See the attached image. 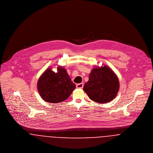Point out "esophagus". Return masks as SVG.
I'll use <instances>...</instances> for the list:
<instances>
[{
    "mask_svg": "<svg viewBox=\"0 0 153 153\" xmlns=\"http://www.w3.org/2000/svg\"><path fill=\"white\" fill-rule=\"evenodd\" d=\"M83 83H79V84H77L76 85V87L77 88H82L83 87Z\"/></svg>",
    "mask_w": 153,
    "mask_h": 153,
    "instance_id": "34e87169",
    "label": "esophagus"
}]
</instances>
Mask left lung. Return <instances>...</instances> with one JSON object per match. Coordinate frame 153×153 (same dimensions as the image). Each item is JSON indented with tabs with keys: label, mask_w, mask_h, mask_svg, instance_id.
Returning a JSON list of instances; mask_svg holds the SVG:
<instances>
[{
	"label": "left lung",
	"mask_w": 153,
	"mask_h": 153,
	"mask_svg": "<svg viewBox=\"0 0 153 153\" xmlns=\"http://www.w3.org/2000/svg\"><path fill=\"white\" fill-rule=\"evenodd\" d=\"M83 90L94 102L106 103L113 100L118 93L119 80L114 72L107 66L92 69Z\"/></svg>",
	"instance_id": "1"
}]
</instances>
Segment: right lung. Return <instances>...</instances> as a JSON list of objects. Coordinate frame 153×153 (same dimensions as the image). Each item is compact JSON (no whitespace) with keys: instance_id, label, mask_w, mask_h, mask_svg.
I'll return each mask as SVG.
<instances>
[{"instance_id":"1","label":"right lung","mask_w":153,"mask_h":153,"mask_svg":"<svg viewBox=\"0 0 153 153\" xmlns=\"http://www.w3.org/2000/svg\"><path fill=\"white\" fill-rule=\"evenodd\" d=\"M48 68L40 77L37 90L45 102L57 103L67 99L75 89L67 71L62 66L57 67V72Z\"/></svg>"}]
</instances>
